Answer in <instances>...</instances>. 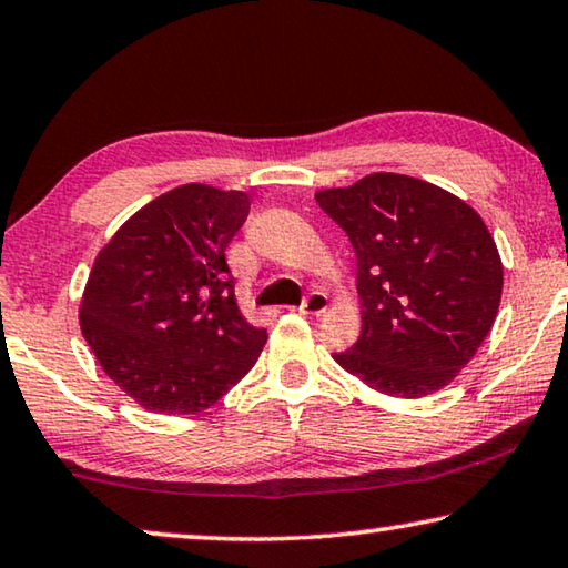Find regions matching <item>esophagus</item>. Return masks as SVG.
I'll return each mask as SVG.
<instances>
[{
    "mask_svg": "<svg viewBox=\"0 0 568 568\" xmlns=\"http://www.w3.org/2000/svg\"><path fill=\"white\" fill-rule=\"evenodd\" d=\"M326 308H328V295L321 291H311L308 295H305V301L301 303L298 313H303V316H321Z\"/></svg>",
    "mask_w": 568,
    "mask_h": 568,
    "instance_id": "34e87169",
    "label": "esophagus"
}]
</instances>
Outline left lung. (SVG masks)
Listing matches in <instances>:
<instances>
[{
	"label": "left lung",
	"instance_id": "8db88e82",
	"mask_svg": "<svg viewBox=\"0 0 568 568\" xmlns=\"http://www.w3.org/2000/svg\"><path fill=\"white\" fill-rule=\"evenodd\" d=\"M316 202L356 252L362 336L338 366L392 397L443 389L488 336L503 265L480 214L422 179L379 174Z\"/></svg>",
	"mask_w": 568,
	"mask_h": 568
}]
</instances>
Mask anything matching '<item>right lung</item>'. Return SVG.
I'll use <instances>...</instances> for the list:
<instances>
[{"label":"right lung","instance_id":"1","mask_svg":"<svg viewBox=\"0 0 568 568\" xmlns=\"http://www.w3.org/2000/svg\"><path fill=\"white\" fill-rule=\"evenodd\" d=\"M245 192L184 184L115 232L88 277L80 328L103 372L161 414H196L255 366L265 328L242 318L224 250Z\"/></svg>","mask_w":568,"mask_h":568}]
</instances>
